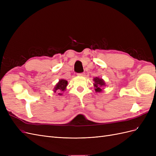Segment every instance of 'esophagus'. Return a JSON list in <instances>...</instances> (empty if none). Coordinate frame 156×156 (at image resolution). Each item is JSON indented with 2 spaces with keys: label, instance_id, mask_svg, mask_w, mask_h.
<instances>
[{
  "label": "esophagus",
  "instance_id": "34e87169",
  "mask_svg": "<svg viewBox=\"0 0 156 156\" xmlns=\"http://www.w3.org/2000/svg\"><path fill=\"white\" fill-rule=\"evenodd\" d=\"M79 76H84L85 75V73H78L77 74Z\"/></svg>",
  "mask_w": 156,
  "mask_h": 156
}]
</instances>
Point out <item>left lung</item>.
Segmentation results:
<instances>
[{
  "label": "left lung",
  "mask_w": 156,
  "mask_h": 156,
  "mask_svg": "<svg viewBox=\"0 0 156 156\" xmlns=\"http://www.w3.org/2000/svg\"><path fill=\"white\" fill-rule=\"evenodd\" d=\"M93 81H94V87L96 92H101L103 90V87L106 86V83L104 80L99 77H94Z\"/></svg>",
  "instance_id": "obj_1"
}]
</instances>
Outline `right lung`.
<instances>
[{"label":"right lung","mask_w":156,"mask_h":156,"mask_svg":"<svg viewBox=\"0 0 156 156\" xmlns=\"http://www.w3.org/2000/svg\"><path fill=\"white\" fill-rule=\"evenodd\" d=\"M68 84V83L66 79H60L58 82L56 83V84L53 89L54 93L57 92L58 95L62 96V92L66 90Z\"/></svg>","instance_id":"obj_1"}]
</instances>
